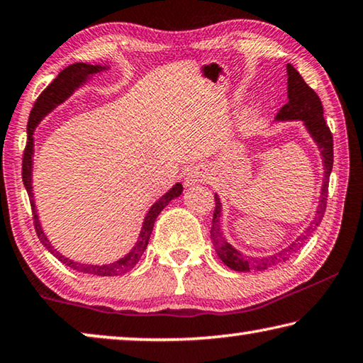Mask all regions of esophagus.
I'll return each mask as SVG.
<instances>
[{"label": "esophagus", "instance_id": "obj_1", "mask_svg": "<svg viewBox=\"0 0 363 363\" xmlns=\"http://www.w3.org/2000/svg\"><path fill=\"white\" fill-rule=\"evenodd\" d=\"M208 177H210V176H208L206 169H203V168H194L187 174L186 184H187V186H190V184H203V182L208 181Z\"/></svg>", "mask_w": 363, "mask_h": 363}]
</instances>
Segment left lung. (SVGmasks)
I'll use <instances>...</instances> for the list:
<instances>
[{"label":"left lung","mask_w":363,"mask_h":363,"mask_svg":"<svg viewBox=\"0 0 363 363\" xmlns=\"http://www.w3.org/2000/svg\"><path fill=\"white\" fill-rule=\"evenodd\" d=\"M286 72H288V102L279 110L277 120H303L306 123L307 130L311 133V136L314 138L318 149H320L322 157H323V169H325L320 203H318L314 220H312L309 227L304 230V233H301L290 247L281 250L280 253L262 256V257H253V256H247L240 253V251H237L230 243L225 242L223 230H220V201L218 199V195H214L216 206H214L213 220H211V230H210L211 240L214 245V250H216L218 256L220 257V261H223L227 267L237 270V272L266 270L290 259V257L293 255H296L298 250L303 247L304 242L307 240V237H309L311 233L317 229L318 224L322 223L325 210H327L328 182H330L331 169H333V134H331L327 121L323 118V106H322L320 97H318L315 91L304 82L303 77L299 75V72L294 69L291 64L286 65Z\"/></svg>","instance_id":"8db88e82"}]
</instances>
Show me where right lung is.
Here are the masks:
<instances>
[{
	"mask_svg": "<svg viewBox=\"0 0 363 363\" xmlns=\"http://www.w3.org/2000/svg\"><path fill=\"white\" fill-rule=\"evenodd\" d=\"M101 70H102L101 65H88L83 62L65 67V69L52 79V83L46 86V89L38 96V99L35 101L32 112H30V116H28V125H27V144H26V150H23V158H22V181H23V186H26V189H27L30 206H32V211H33V225H35L36 235H38L40 242L45 245L46 250L51 251V253L56 256L60 262L65 264V266H69L73 270H78V272L99 275V277H112V275H121V274L128 272V270H131L139 262L140 256H143V253L147 248V245H149L150 233L153 230V223H155V219L160 214V211H162L171 200L181 195V192H182L181 184H176V186L171 189L169 192L164 194L162 199L155 201V203L150 206V210H149V213H147V216L144 219L143 230H140V233H139L138 243L134 245V248L125 257H121V259H118L116 262L108 264V266H91V264H79V262L72 261V259H69V257H65L60 253H57V250L52 248V245L49 243L46 235L41 230L38 214H36V210H35L33 194H32V153H33L35 126L41 121L43 116L51 112V110L56 106H59L60 102H64L67 97H69L73 91L78 88L79 84L84 83L86 78H88L89 75H94V73L101 72Z\"/></svg>",
	"mask_w": 363,
	"mask_h": 363,
	"instance_id": "obj_1",
	"label": "right lung"
}]
</instances>
